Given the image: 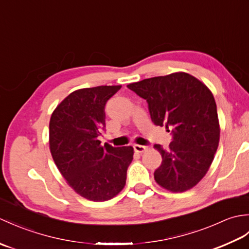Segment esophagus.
<instances>
[{
  "mask_svg": "<svg viewBox=\"0 0 249 249\" xmlns=\"http://www.w3.org/2000/svg\"><path fill=\"white\" fill-rule=\"evenodd\" d=\"M134 150H135V152H137V153H143V152H145V151L147 150V147L144 146V145L135 144V145H134Z\"/></svg>",
  "mask_w": 249,
  "mask_h": 249,
  "instance_id": "34e87169",
  "label": "esophagus"
}]
</instances>
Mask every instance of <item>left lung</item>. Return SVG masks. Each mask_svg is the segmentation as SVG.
<instances>
[{
    "mask_svg": "<svg viewBox=\"0 0 249 249\" xmlns=\"http://www.w3.org/2000/svg\"><path fill=\"white\" fill-rule=\"evenodd\" d=\"M127 88L146 100L153 123L171 129L168 149L154 145L162 157L154 172L155 181L173 193L193 188L208 172L219 143L212 92L197 78L182 71L144 79Z\"/></svg>",
    "mask_w": 249,
    "mask_h": 249,
    "instance_id": "8db88e82",
    "label": "left lung"
}]
</instances>
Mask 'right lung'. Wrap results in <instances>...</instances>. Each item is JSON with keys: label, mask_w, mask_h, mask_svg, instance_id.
Returning a JSON list of instances; mask_svg holds the SVG:
<instances>
[{"label": "right lung", "mask_w": 249, "mask_h": 249, "mask_svg": "<svg viewBox=\"0 0 249 249\" xmlns=\"http://www.w3.org/2000/svg\"><path fill=\"white\" fill-rule=\"evenodd\" d=\"M122 86L80 89L57 105L49 123L52 158L67 184L83 198L106 201L126 184L133 146L100 144L105 106Z\"/></svg>", "instance_id": "obj_1"}]
</instances>
